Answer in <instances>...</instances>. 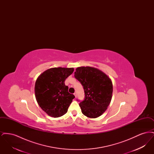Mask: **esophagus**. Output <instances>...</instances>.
I'll use <instances>...</instances> for the list:
<instances>
[{"label": "esophagus", "instance_id": "34e87169", "mask_svg": "<svg viewBox=\"0 0 154 154\" xmlns=\"http://www.w3.org/2000/svg\"><path fill=\"white\" fill-rule=\"evenodd\" d=\"M74 95L75 96V97H77V94H76V92H75V93L74 94Z\"/></svg>", "mask_w": 154, "mask_h": 154}]
</instances>
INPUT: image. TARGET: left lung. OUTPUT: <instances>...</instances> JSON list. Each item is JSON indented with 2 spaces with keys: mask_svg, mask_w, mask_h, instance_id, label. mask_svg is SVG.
I'll return each instance as SVG.
<instances>
[{
  "mask_svg": "<svg viewBox=\"0 0 154 154\" xmlns=\"http://www.w3.org/2000/svg\"><path fill=\"white\" fill-rule=\"evenodd\" d=\"M74 77L84 90V99L79 103L82 113L91 118L100 116L112 98L113 89L110 78L101 70L89 66L77 67Z\"/></svg>",
  "mask_w": 154,
  "mask_h": 154,
  "instance_id": "1",
  "label": "left lung"
}]
</instances>
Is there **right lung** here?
Instances as JSON below:
<instances>
[{
  "label": "right lung",
  "instance_id": "obj_1",
  "mask_svg": "<svg viewBox=\"0 0 154 154\" xmlns=\"http://www.w3.org/2000/svg\"><path fill=\"white\" fill-rule=\"evenodd\" d=\"M73 71L74 68H51L37 79L35 87L37 102L42 109L52 117L65 114L75 97L68 92V87L65 84Z\"/></svg>",
  "mask_w": 154,
  "mask_h": 154
}]
</instances>
